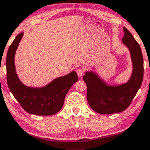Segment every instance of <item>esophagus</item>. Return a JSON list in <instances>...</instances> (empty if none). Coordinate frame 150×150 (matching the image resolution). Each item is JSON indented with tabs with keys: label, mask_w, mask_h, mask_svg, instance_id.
Listing matches in <instances>:
<instances>
[{
	"label": "esophagus",
	"mask_w": 150,
	"mask_h": 150,
	"mask_svg": "<svg viewBox=\"0 0 150 150\" xmlns=\"http://www.w3.org/2000/svg\"><path fill=\"white\" fill-rule=\"evenodd\" d=\"M76 72H77V74L78 75V77H79V78H81L83 75V69L81 68V67H79L78 68L76 69Z\"/></svg>",
	"instance_id": "34e87169"
}]
</instances>
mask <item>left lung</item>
<instances>
[{"instance_id":"8db88e82","label":"left lung","mask_w":150,"mask_h":150,"mask_svg":"<svg viewBox=\"0 0 150 150\" xmlns=\"http://www.w3.org/2000/svg\"><path fill=\"white\" fill-rule=\"evenodd\" d=\"M122 43L129 51L132 72L129 80L120 85H109L93 71H85L83 77L87 85V99L96 112L111 114L122 112L141 87L144 77V59L139 45L126 28L123 27Z\"/></svg>"}]
</instances>
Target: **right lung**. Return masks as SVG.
<instances>
[{
  "instance_id": "add662e5",
  "label": "right lung",
  "mask_w": 150,
  "mask_h": 150,
  "mask_svg": "<svg viewBox=\"0 0 150 150\" xmlns=\"http://www.w3.org/2000/svg\"><path fill=\"white\" fill-rule=\"evenodd\" d=\"M23 35L21 33L16 37L7 52L6 65L8 88L28 113L37 115H54L63 108L67 93L73 84L78 81L77 75L75 71H72L41 87L23 84L18 77L15 65V53Z\"/></svg>"
}]
</instances>
